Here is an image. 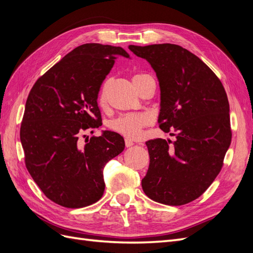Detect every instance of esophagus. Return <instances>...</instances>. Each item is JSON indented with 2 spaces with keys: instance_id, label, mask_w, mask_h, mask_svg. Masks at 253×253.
I'll return each mask as SVG.
<instances>
[{
  "instance_id": "34e87169",
  "label": "esophagus",
  "mask_w": 253,
  "mask_h": 253,
  "mask_svg": "<svg viewBox=\"0 0 253 253\" xmlns=\"http://www.w3.org/2000/svg\"><path fill=\"white\" fill-rule=\"evenodd\" d=\"M126 148H129V147H132V145H134V142L131 140V139H128V138H126Z\"/></svg>"
}]
</instances>
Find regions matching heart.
Instances as JSON below:
<instances>
[{
  "instance_id": "1",
  "label": "heart",
  "mask_w": 253,
  "mask_h": 253,
  "mask_svg": "<svg viewBox=\"0 0 253 253\" xmlns=\"http://www.w3.org/2000/svg\"><path fill=\"white\" fill-rule=\"evenodd\" d=\"M141 75H135L133 80L140 77ZM100 102H104V87H102L100 93ZM149 117L147 115L134 113L126 114L114 119L111 122V128L127 138H137L141 133V128L148 125Z\"/></svg>"
}]
</instances>
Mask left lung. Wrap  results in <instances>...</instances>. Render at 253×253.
I'll return each instance as SVG.
<instances>
[{
	"label": "left lung",
	"instance_id": "left-lung-1",
	"mask_svg": "<svg viewBox=\"0 0 253 253\" xmlns=\"http://www.w3.org/2000/svg\"><path fill=\"white\" fill-rule=\"evenodd\" d=\"M156 73L159 127L176 140L145 142L150 155L141 180L151 200L180 206L196 200L218 175L231 142L230 115L220 80L194 53L179 45H129Z\"/></svg>",
	"mask_w": 253,
	"mask_h": 253
}]
</instances>
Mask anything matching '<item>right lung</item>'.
I'll use <instances>...</instances> for the list:
<instances>
[{
    "instance_id": "add662e5",
    "label": "right lung",
    "mask_w": 253,
    "mask_h": 253,
    "mask_svg": "<svg viewBox=\"0 0 253 253\" xmlns=\"http://www.w3.org/2000/svg\"><path fill=\"white\" fill-rule=\"evenodd\" d=\"M118 56L119 46L86 43L61 59L30 90L20 139L35 182L53 203L82 208L100 200L103 169L125 150L124 137L102 131L81 145L80 136L101 126L97 99Z\"/></svg>"
}]
</instances>
